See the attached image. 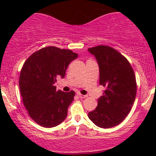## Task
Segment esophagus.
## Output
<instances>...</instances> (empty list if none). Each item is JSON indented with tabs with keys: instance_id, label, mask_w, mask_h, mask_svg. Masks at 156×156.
I'll list each match as a JSON object with an SVG mask.
<instances>
[{
	"instance_id": "34e87169",
	"label": "esophagus",
	"mask_w": 156,
	"mask_h": 156,
	"mask_svg": "<svg viewBox=\"0 0 156 156\" xmlns=\"http://www.w3.org/2000/svg\"><path fill=\"white\" fill-rule=\"evenodd\" d=\"M77 95L79 96V97L81 98V99H84V98L87 97V95H83V94H77Z\"/></svg>"
}]
</instances>
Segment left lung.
Here are the masks:
<instances>
[{
  "mask_svg": "<svg viewBox=\"0 0 156 156\" xmlns=\"http://www.w3.org/2000/svg\"><path fill=\"white\" fill-rule=\"evenodd\" d=\"M99 67V84L105 87L98 106L88 116L97 126L108 129L119 125L129 114L136 95L133 68L118 51L108 46L89 48Z\"/></svg>",
  "mask_w": 156,
  "mask_h": 156,
  "instance_id": "obj_1",
  "label": "left lung"
}]
</instances>
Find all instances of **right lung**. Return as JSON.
Returning <instances> with one entry per match:
<instances>
[{
	"label": "right lung",
	"instance_id": "right-lung-1",
	"mask_svg": "<svg viewBox=\"0 0 156 156\" xmlns=\"http://www.w3.org/2000/svg\"><path fill=\"white\" fill-rule=\"evenodd\" d=\"M77 57L72 50L51 46L25 62L19 80L21 97L30 116L42 126H57L67 117L75 93L56 91L55 83L58 77H65L69 64Z\"/></svg>",
	"mask_w": 156,
	"mask_h": 156
}]
</instances>
